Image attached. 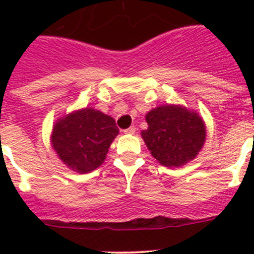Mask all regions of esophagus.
I'll use <instances>...</instances> for the list:
<instances>
[{
	"label": "esophagus",
	"instance_id": "obj_1",
	"mask_svg": "<svg viewBox=\"0 0 254 254\" xmlns=\"http://www.w3.org/2000/svg\"><path fill=\"white\" fill-rule=\"evenodd\" d=\"M134 132H136V128H134V127H129V128L125 129V131H123V133H126V134H133Z\"/></svg>",
	"mask_w": 254,
	"mask_h": 254
}]
</instances>
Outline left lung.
Segmentation results:
<instances>
[{
	"label": "left lung",
	"mask_w": 254,
	"mask_h": 254,
	"mask_svg": "<svg viewBox=\"0 0 254 254\" xmlns=\"http://www.w3.org/2000/svg\"><path fill=\"white\" fill-rule=\"evenodd\" d=\"M141 132L150 154L161 165L179 168L196 158L205 145L206 125L197 112L181 104H164L145 116Z\"/></svg>",
	"instance_id": "1"
}]
</instances>
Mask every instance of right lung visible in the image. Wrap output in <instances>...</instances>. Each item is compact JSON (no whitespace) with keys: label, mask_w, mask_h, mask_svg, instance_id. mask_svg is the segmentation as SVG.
<instances>
[{"label":"right lung","mask_w":254,"mask_h":254,"mask_svg":"<svg viewBox=\"0 0 254 254\" xmlns=\"http://www.w3.org/2000/svg\"><path fill=\"white\" fill-rule=\"evenodd\" d=\"M118 133L120 129L111 116L86 107L56 121L51 145L68 169L85 174L104 163Z\"/></svg>","instance_id":"1"}]
</instances>
